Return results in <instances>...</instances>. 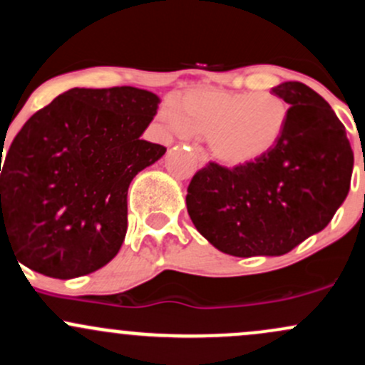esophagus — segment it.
<instances>
[{
	"label": "esophagus",
	"mask_w": 365,
	"mask_h": 365,
	"mask_svg": "<svg viewBox=\"0 0 365 365\" xmlns=\"http://www.w3.org/2000/svg\"><path fill=\"white\" fill-rule=\"evenodd\" d=\"M193 155H195V160H197L200 165H205V163L209 162V155H207L203 148L193 146Z\"/></svg>",
	"instance_id": "34e87169"
}]
</instances>
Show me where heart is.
<instances>
[{"instance_id": "b5f03b06", "label": "heart", "mask_w": 365, "mask_h": 365, "mask_svg": "<svg viewBox=\"0 0 365 365\" xmlns=\"http://www.w3.org/2000/svg\"><path fill=\"white\" fill-rule=\"evenodd\" d=\"M291 108L269 92L197 90L175 108L160 109L174 134L203 135L215 158L231 167L247 165L272 153L285 135Z\"/></svg>"}]
</instances>
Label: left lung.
I'll return each mask as SVG.
<instances>
[{
	"label": "left lung",
	"instance_id": "left-lung-1",
	"mask_svg": "<svg viewBox=\"0 0 365 365\" xmlns=\"http://www.w3.org/2000/svg\"><path fill=\"white\" fill-rule=\"evenodd\" d=\"M291 108L272 153L240 167L209 162L187 186V214L215 249L282 256L322 231L350 191L354 151L344 125L299 81L272 88Z\"/></svg>",
	"mask_w": 365,
	"mask_h": 365
}]
</instances>
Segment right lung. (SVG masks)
<instances>
[{"label": "right lung", "mask_w": 365, "mask_h": 365, "mask_svg": "<svg viewBox=\"0 0 365 365\" xmlns=\"http://www.w3.org/2000/svg\"><path fill=\"white\" fill-rule=\"evenodd\" d=\"M158 104L134 87L71 88L34 113L1 168V249L62 280L108 264L127 233L132 179L167 151L140 139Z\"/></svg>", "instance_id": "add662e5"}]
</instances>
